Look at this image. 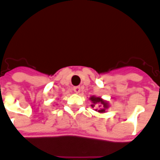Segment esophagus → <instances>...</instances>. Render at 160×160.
<instances>
[{
	"instance_id": "34e87169",
	"label": "esophagus",
	"mask_w": 160,
	"mask_h": 160,
	"mask_svg": "<svg viewBox=\"0 0 160 160\" xmlns=\"http://www.w3.org/2000/svg\"><path fill=\"white\" fill-rule=\"evenodd\" d=\"M73 91L75 92L76 94H79L80 91H81V88H80L79 86H76V87L73 88Z\"/></svg>"
}]
</instances>
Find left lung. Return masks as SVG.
Instances as JSON below:
<instances>
[{
	"label": "left lung",
	"instance_id": "1",
	"mask_svg": "<svg viewBox=\"0 0 160 160\" xmlns=\"http://www.w3.org/2000/svg\"><path fill=\"white\" fill-rule=\"evenodd\" d=\"M89 100L91 101L92 105L91 107L94 108V110L100 112V113H104L109 108V103L108 101H105L101 97L99 96H95V95H92L91 97L89 98Z\"/></svg>",
	"mask_w": 160,
	"mask_h": 160
}]
</instances>
